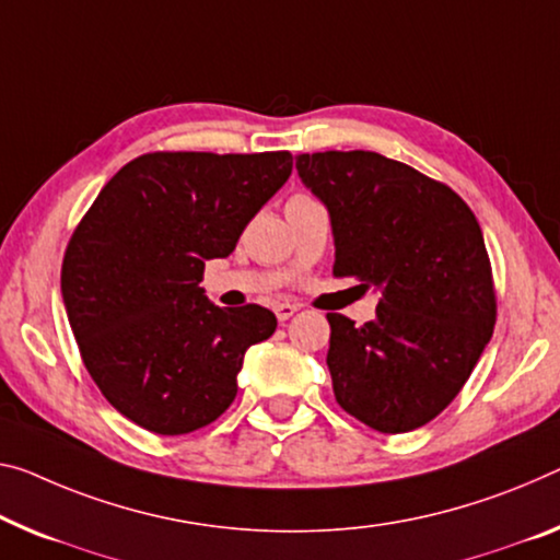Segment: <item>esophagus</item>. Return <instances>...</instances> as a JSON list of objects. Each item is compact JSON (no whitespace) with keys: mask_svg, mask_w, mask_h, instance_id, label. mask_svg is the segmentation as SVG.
<instances>
[{"mask_svg":"<svg viewBox=\"0 0 560 560\" xmlns=\"http://www.w3.org/2000/svg\"><path fill=\"white\" fill-rule=\"evenodd\" d=\"M295 313H298V305H292V303L275 305V315H278V320H290Z\"/></svg>","mask_w":560,"mask_h":560,"instance_id":"esophagus-1","label":"esophagus"}]
</instances>
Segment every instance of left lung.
I'll return each mask as SVG.
<instances>
[{
	"label": "left lung",
	"mask_w": 560,
	"mask_h": 560,
	"mask_svg": "<svg viewBox=\"0 0 560 560\" xmlns=\"http://www.w3.org/2000/svg\"><path fill=\"white\" fill-rule=\"evenodd\" d=\"M330 214L335 278L381 292L355 328L328 313L335 400L381 433H408L460 393L495 325L483 232L451 187L377 152L298 154Z\"/></svg>",
	"instance_id": "left-lung-1"
}]
</instances>
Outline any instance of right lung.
Returning <instances> with one entry per match:
<instances>
[{
    "mask_svg": "<svg viewBox=\"0 0 560 560\" xmlns=\"http://www.w3.org/2000/svg\"><path fill=\"white\" fill-rule=\"evenodd\" d=\"M290 152H150L102 187L67 245L62 300L84 368L132 423L158 435L210 425L237 395L268 307H218L205 262L228 257L288 183Z\"/></svg>",
    "mask_w": 560,
    "mask_h": 560,
    "instance_id": "1",
    "label": "right lung"
}]
</instances>
